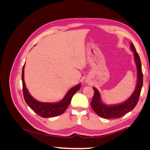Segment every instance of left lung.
Returning a JSON list of instances; mask_svg holds the SVG:
<instances>
[{
	"mask_svg": "<svg viewBox=\"0 0 150 150\" xmlns=\"http://www.w3.org/2000/svg\"><path fill=\"white\" fill-rule=\"evenodd\" d=\"M131 49L134 52V61L138 71V81L137 87L129 98L121 104L108 106L101 102L99 92L95 88H93L94 96L91 102V105L94 112L103 118H120L126 113L132 111L138 102L143 83V75L139 56L132 42L131 43Z\"/></svg>",
	"mask_w": 150,
	"mask_h": 150,
	"instance_id": "obj_1",
	"label": "left lung"
}]
</instances>
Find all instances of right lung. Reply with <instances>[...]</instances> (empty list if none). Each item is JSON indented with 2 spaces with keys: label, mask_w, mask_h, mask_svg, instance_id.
<instances>
[{
  "label": "right lung",
  "mask_w": 150,
  "mask_h": 150,
  "mask_svg": "<svg viewBox=\"0 0 150 150\" xmlns=\"http://www.w3.org/2000/svg\"><path fill=\"white\" fill-rule=\"evenodd\" d=\"M24 65L22 68V90H23V95L27 104L33 110L35 113L42 117H54L62 115L66 110L67 108L69 106L71 99L74 93L78 91L81 88V84L76 85L74 87L72 88L68 91L64 98L62 100L56 103H42L38 101L30 96L26 88L24 80Z\"/></svg>",
  "instance_id": "add662e5"
}]
</instances>
